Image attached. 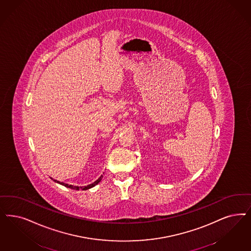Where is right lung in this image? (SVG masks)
Segmentation results:
<instances>
[{
	"mask_svg": "<svg viewBox=\"0 0 251 251\" xmlns=\"http://www.w3.org/2000/svg\"><path fill=\"white\" fill-rule=\"evenodd\" d=\"M102 177L103 176H101L98 180H96L95 182H93V183H91V184H89V185H87V186H80V187H78V186H74V185H71V184H68V183H65V182H58V181H56V180H53L54 182H58V183H60L62 185H64V186H66V187H68V188H71V189H75V190H79V189H82V190H87V189H90V188H92V187H94L95 186L97 183L99 182H101V180H102Z\"/></svg>",
	"mask_w": 251,
	"mask_h": 251,
	"instance_id": "obj_1",
	"label": "right lung"
}]
</instances>
